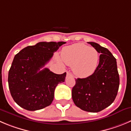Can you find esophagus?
Returning a JSON list of instances; mask_svg holds the SVG:
<instances>
[{
    "instance_id": "obj_1",
    "label": "esophagus",
    "mask_w": 131,
    "mask_h": 131,
    "mask_svg": "<svg viewBox=\"0 0 131 131\" xmlns=\"http://www.w3.org/2000/svg\"><path fill=\"white\" fill-rule=\"evenodd\" d=\"M67 77H73V75L70 72H67Z\"/></svg>"
}]
</instances>
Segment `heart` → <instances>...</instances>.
I'll return each mask as SVG.
<instances>
[{
    "label": "heart",
    "mask_w": 131,
    "mask_h": 131,
    "mask_svg": "<svg viewBox=\"0 0 131 131\" xmlns=\"http://www.w3.org/2000/svg\"><path fill=\"white\" fill-rule=\"evenodd\" d=\"M61 59L65 64L72 66V70L75 75L86 78L96 70L99 53L94 48L83 43H76L63 49Z\"/></svg>",
    "instance_id": "b5f03b06"
}]
</instances>
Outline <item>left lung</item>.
I'll use <instances>...</instances> for the list:
<instances>
[{"instance_id": "1", "label": "left lung", "mask_w": 131, "mask_h": 131, "mask_svg": "<svg viewBox=\"0 0 131 131\" xmlns=\"http://www.w3.org/2000/svg\"><path fill=\"white\" fill-rule=\"evenodd\" d=\"M100 53V62L94 72L86 78L75 79L72 97L83 111L97 112L112 104L118 94L119 77L116 59L108 49L89 42Z\"/></svg>"}]
</instances>
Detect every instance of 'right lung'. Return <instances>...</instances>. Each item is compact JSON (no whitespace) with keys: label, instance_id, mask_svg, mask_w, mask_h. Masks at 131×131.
Returning a JSON list of instances; mask_svg holds the SVG:
<instances>
[{"label":"right lung","instance_id":"right-lung-1","mask_svg":"<svg viewBox=\"0 0 131 131\" xmlns=\"http://www.w3.org/2000/svg\"><path fill=\"white\" fill-rule=\"evenodd\" d=\"M64 42H40L28 46L15 56L8 72V85L13 100L28 111L48 107L55 89L64 82L67 73L56 74L43 68Z\"/></svg>","mask_w":131,"mask_h":131}]
</instances>
